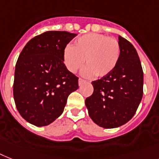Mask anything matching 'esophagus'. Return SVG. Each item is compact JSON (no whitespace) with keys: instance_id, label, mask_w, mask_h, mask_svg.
Listing matches in <instances>:
<instances>
[{"instance_id":"esophagus-1","label":"esophagus","mask_w":159,"mask_h":159,"mask_svg":"<svg viewBox=\"0 0 159 159\" xmlns=\"http://www.w3.org/2000/svg\"><path fill=\"white\" fill-rule=\"evenodd\" d=\"M86 82V80L82 79V78H79V80H78V84H79V86H81L82 84L85 83Z\"/></svg>"}]
</instances>
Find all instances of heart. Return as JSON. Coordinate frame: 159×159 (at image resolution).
Segmentation results:
<instances>
[{
  "label": "heart",
  "instance_id": "1",
  "mask_svg": "<svg viewBox=\"0 0 159 159\" xmlns=\"http://www.w3.org/2000/svg\"><path fill=\"white\" fill-rule=\"evenodd\" d=\"M121 47L114 37L100 33H88L78 37L73 46H67L63 53V61L69 72L82 71L85 76L104 77L116 68L120 59Z\"/></svg>",
  "mask_w": 159,
  "mask_h": 159
}]
</instances>
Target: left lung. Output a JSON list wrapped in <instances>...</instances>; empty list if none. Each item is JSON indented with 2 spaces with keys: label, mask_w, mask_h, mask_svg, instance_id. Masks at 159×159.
<instances>
[{
  "label": "left lung",
  "mask_w": 159,
  "mask_h": 159,
  "mask_svg": "<svg viewBox=\"0 0 159 159\" xmlns=\"http://www.w3.org/2000/svg\"><path fill=\"white\" fill-rule=\"evenodd\" d=\"M118 42V64L108 75L91 82L94 91L85 101L93 122L104 128H115L130 121L143 96L144 73L137 51L121 36Z\"/></svg>",
  "instance_id": "8db88e82"
}]
</instances>
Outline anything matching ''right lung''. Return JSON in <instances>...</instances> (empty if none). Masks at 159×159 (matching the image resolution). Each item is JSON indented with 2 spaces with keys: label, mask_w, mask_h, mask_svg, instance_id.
I'll return each instance as SVG.
<instances>
[{
  "label": "right lung",
  "mask_w": 159,
  "mask_h": 159,
  "mask_svg": "<svg viewBox=\"0 0 159 159\" xmlns=\"http://www.w3.org/2000/svg\"><path fill=\"white\" fill-rule=\"evenodd\" d=\"M77 34L48 31L36 36L20 53L13 94L16 108L31 124L43 126L61 115L68 95L78 88V77L67 69L63 53Z\"/></svg>",
  "instance_id": "obj_1"
}]
</instances>
